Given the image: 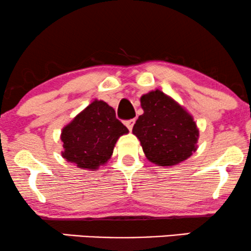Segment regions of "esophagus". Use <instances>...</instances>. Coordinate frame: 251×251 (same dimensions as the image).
<instances>
[{
	"label": "esophagus",
	"instance_id": "34e87169",
	"mask_svg": "<svg viewBox=\"0 0 251 251\" xmlns=\"http://www.w3.org/2000/svg\"><path fill=\"white\" fill-rule=\"evenodd\" d=\"M125 125L126 126V128L129 129V130H132V126H134V125H135V120H129V121H126L125 122Z\"/></svg>",
	"mask_w": 251,
	"mask_h": 251
}]
</instances>
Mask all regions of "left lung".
<instances>
[{
    "instance_id": "obj_1",
    "label": "left lung",
    "mask_w": 251,
    "mask_h": 251,
    "mask_svg": "<svg viewBox=\"0 0 251 251\" xmlns=\"http://www.w3.org/2000/svg\"><path fill=\"white\" fill-rule=\"evenodd\" d=\"M144 113L132 134L141 142L145 157L159 166H172L196 152L199 129L190 113L162 91L142 95Z\"/></svg>"
}]
</instances>
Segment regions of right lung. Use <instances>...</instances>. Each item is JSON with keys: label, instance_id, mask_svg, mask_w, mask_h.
<instances>
[{"label": "right lung", "instance_id": "obj_1", "mask_svg": "<svg viewBox=\"0 0 251 251\" xmlns=\"http://www.w3.org/2000/svg\"><path fill=\"white\" fill-rule=\"evenodd\" d=\"M128 132L113 107L94 100L63 128L61 156L79 169L95 171L110 159L120 136Z\"/></svg>", "mask_w": 251, "mask_h": 251}]
</instances>
